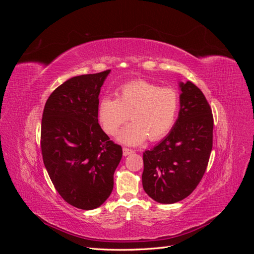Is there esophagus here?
<instances>
[{
	"label": "esophagus",
	"mask_w": 254,
	"mask_h": 254,
	"mask_svg": "<svg viewBox=\"0 0 254 254\" xmlns=\"http://www.w3.org/2000/svg\"><path fill=\"white\" fill-rule=\"evenodd\" d=\"M133 152H134V150H132V149H129V148H127V147L123 148V155H124L125 157H126V156H129V155H131V153H133Z\"/></svg>",
	"instance_id": "obj_1"
}]
</instances>
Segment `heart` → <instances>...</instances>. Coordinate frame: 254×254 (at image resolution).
<instances>
[{
    "label": "heart",
    "instance_id": "1",
    "mask_svg": "<svg viewBox=\"0 0 254 254\" xmlns=\"http://www.w3.org/2000/svg\"><path fill=\"white\" fill-rule=\"evenodd\" d=\"M179 106V94L175 89L139 80L122 87L118 98L104 97L98 106V119L105 132L114 135L130 115L132 123L122 130L118 139L127 145H137L146 137L157 141L170 131Z\"/></svg>",
    "mask_w": 254,
    "mask_h": 254
}]
</instances>
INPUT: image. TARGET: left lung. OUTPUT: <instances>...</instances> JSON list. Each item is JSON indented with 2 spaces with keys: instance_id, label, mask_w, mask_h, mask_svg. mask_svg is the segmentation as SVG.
Returning a JSON list of instances; mask_svg holds the SVG:
<instances>
[{
  "instance_id": "obj_1",
  "label": "left lung",
  "mask_w": 254,
  "mask_h": 254,
  "mask_svg": "<svg viewBox=\"0 0 254 254\" xmlns=\"http://www.w3.org/2000/svg\"><path fill=\"white\" fill-rule=\"evenodd\" d=\"M180 110L171 132L143 153V189L160 203L193 193L205 173L213 146V114L201 90L180 82Z\"/></svg>"
}]
</instances>
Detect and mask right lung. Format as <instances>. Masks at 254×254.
I'll return each mask as SVG.
<instances>
[{"mask_svg": "<svg viewBox=\"0 0 254 254\" xmlns=\"http://www.w3.org/2000/svg\"><path fill=\"white\" fill-rule=\"evenodd\" d=\"M110 70L75 76L48 98L41 122L45 168L59 195L81 210L102 205L123 156L98 124V95Z\"/></svg>", "mask_w": 254, "mask_h": 254, "instance_id": "obj_1", "label": "right lung"}]
</instances>
